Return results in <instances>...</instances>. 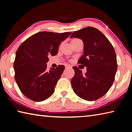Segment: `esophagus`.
<instances>
[{
    "mask_svg": "<svg viewBox=\"0 0 132 132\" xmlns=\"http://www.w3.org/2000/svg\"><path fill=\"white\" fill-rule=\"evenodd\" d=\"M65 67H66V69H71V66H70V65H69V64H66Z\"/></svg>",
    "mask_w": 132,
    "mask_h": 132,
    "instance_id": "34e87169",
    "label": "esophagus"
}]
</instances>
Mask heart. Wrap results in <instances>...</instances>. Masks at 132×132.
Listing matches in <instances>:
<instances>
[{
	"instance_id": "heart-1",
	"label": "heart",
	"mask_w": 132,
	"mask_h": 132,
	"mask_svg": "<svg viewBox=\"0 0 132 132\" xmlns=\"http://www.w3.org/2000/svg\"><path fill=\"white\" fill-rule=\"evenodd\" d=\"M76 39H74L73 40H76Z\"/></svg>"
}]
</instances>
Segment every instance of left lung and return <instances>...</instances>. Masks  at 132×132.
Wrapping results in <instances>:
<instances>
[{"instance_id":"obj_1","label":"left lung","mask_w":132,"mask_h":132,"mask_svg":"<svg viewBox=\"0 0 132 132\" xmlns=\"http://www.w3.org/2000/svg\"><path fill=\"white\" fill-rule=\"evenodd\" d=\"M70 38L83 42V55L79 63L87 68L85 75L77 67L73 68L75 71L71 80L73 90L82 99L95 101L108 92L114 81L118 67L114 48L101 31L92 27L75 31Z\"/></svg>"}]
</instances>
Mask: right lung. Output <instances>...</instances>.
I'll use <instances>...</instances> for the list:
<instances>
[{"label":"right lung","mask_w":132,"mask_h":132,"mask_svg":"<svg viewBox=\"0 0 132 132\" xmlns=\"http://www.w3.org/2000/svg\"><path fill=\"white\" fill-rule=\"evenodd\" d=\"M71 34L43 31L31 36L15 53V80L21 93L32 101H44L52 95L64 70L63 65L47 70L49 55L55 56L58 48Z\"/></svg>","instance_id":"right-lung-1"}]
</instances>
